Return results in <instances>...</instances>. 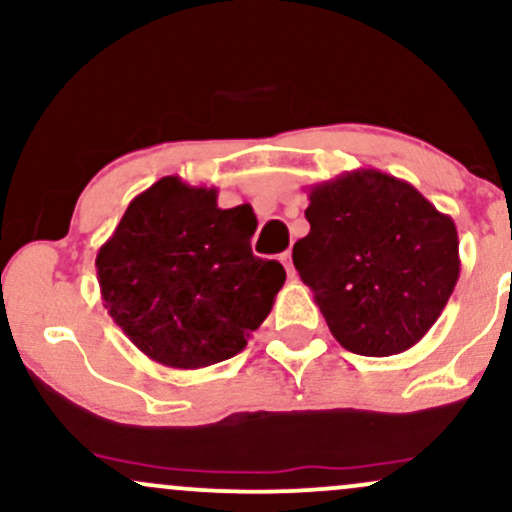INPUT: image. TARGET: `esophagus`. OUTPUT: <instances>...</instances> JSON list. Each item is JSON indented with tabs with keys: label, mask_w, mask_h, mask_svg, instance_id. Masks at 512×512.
<instances>
[{
	"label": "esophagus",
	"mask_w": 512,
	"mask_h": 512,
	"mask_svg": "<svg viewBox=\"0 0 512 512\" xmlns=\"http://www.w3.org/2000/svg\"><path fill=\"white\" fill-rule=\"evenodd\" d=\"M279 260H281V264H284V267H286V272H289V276L296 274V269H293V257H291V250H286L284 255L279 257Z\"/></svg>",
	"instance_id": "34e87169"
}]
</instances>
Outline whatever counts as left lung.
Returning <instances> with one entry per match:
<instances>
[{"mask_svg": "<svg viewBox=\"0 0 512 512\" xmlns=\"http://www.w3.org/2000/svg\"><path fill=\"white\" fill-rule=\"evenodd\" d=\"M293 264L327 327L361 356L402 354L436 325L460 279L455 221L373 168L313 185Z\"/></svg>", "mask_w": 512, "mask_h": 512, "instance_id": "8db88e82", "label": "left lung"}]
</instances>
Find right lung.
Wrapping results in <instances>:
<instances>
[{
  "label": "right lung",
  "mask_w": 512,
  "mask_h": 512,
  "mask_svg": "<svg viewBox=\"0 0 512 512\" xmlns=\"http://www.w3.org/2000/svg\"><path fill=\"white\" fill-rule=\"evenodd\" d=\"M216 187L161 178L129 202L96 255L108 315L151 361L195 370L245 349L286 272L252 255L250 204L219 209Z\"/></svg>",
  "instance_id": "right-lung-1"
}]
</instances>
